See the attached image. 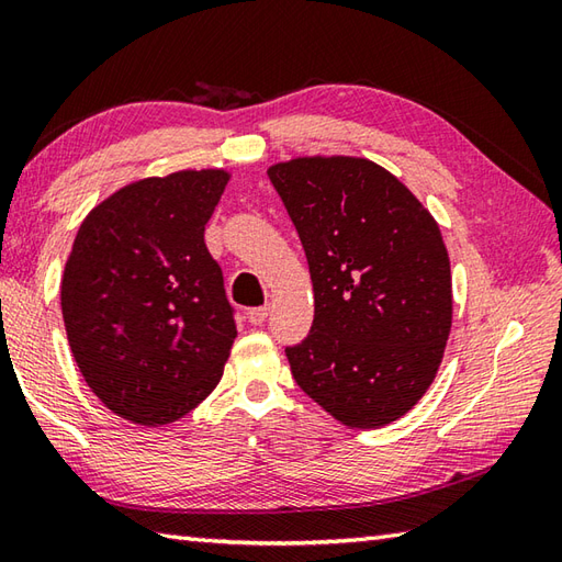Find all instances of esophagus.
<instances>
[{
    "mask_svg": "<svg viewBox=\"0 0 562 562\" xmlns=\"http://www.w3.org/2000/svg\"><path fill=\"white\" fill-rule=\"evenodd\" d=\"M268 314H270V306H268V304H262V306H256V308H248V312H246V318H248L250 324H254V326H260L262 321L268 318Z\"/></svg>",
    "mask_w": 562,
    "mask_h": 562,
    "instance_id": "esophagus-1",
    "label": "esophagus"
}]
</instances>
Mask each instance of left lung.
I'll list each match as a JSON object with an SVG mask.
<instances>
[{
	"label": "left lung",
	"instance_id": "left-lung-1",
	"mask_svg": "<svg viewBox=\"0 0 562 562\" xmlns=\"http://www.w3.org/2000/svg\"><path fill=\"white\" fill-rule=\"evenodd\" d=\"M268 176L314 284L312 330L284 348L296 386L342 425L398 420L432 384L451 330L437 222L367 159H294Z\"/></svg>",
	"mask_w": 562,
	"mask_h": 562
}]
</instances>
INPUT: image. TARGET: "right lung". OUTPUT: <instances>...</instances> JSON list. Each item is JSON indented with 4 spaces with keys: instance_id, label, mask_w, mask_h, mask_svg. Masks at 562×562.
I'll return each instance as SVG.
<instances>
[{
    "instance_id": "1",
    "label": "right lung",
    "mask_w": 562,
    "mask_h": 562,
    "mask_svg": "<svg viewBox=\"0 0 562 562\" xmlns=\"http://www.w3.org/2000/svg\"><path fill=\"white\" fill-rule=\"evenodd\" d=\"M226 181L217 169L145 178L79 226L59 292L67 340L125 420L169 425L220 384L236 321L205 224Z\"/></svg>"
}]
</instances>
